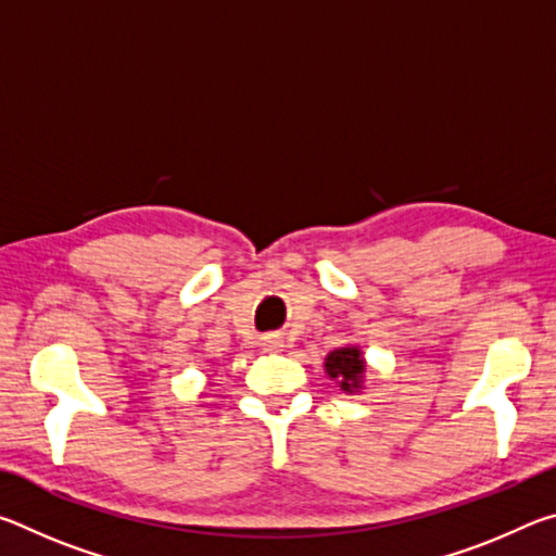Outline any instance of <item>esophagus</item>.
I'll list each match as a JSON object with an SVG mask.
<instances>
[{"label":"esophagus","instance_id":"esophagus-1","mask_svg":"<svg viewBox=\"0 0 556 556\" xmlns=\"http://www.w3.org/2000/svg\"><path fill=\"white\" fill-rule=\"evenodd\" d=\"M260 345H262V351L277 353V351H281V348H285V338H281L279 333H265L260 338Z\"/></svg>","mask_w":556,"mask_h":556}]
</instances>
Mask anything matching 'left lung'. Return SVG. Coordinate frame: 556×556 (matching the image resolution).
I'll return each mask as SVG.
<instances>
[{"mask_svg": "<svg viewBox=\"0 0 556 556\" xmlns=\"http://www.w3.org/2000/svg\"><path fill=\"white\" fill-rule=\"evenodd\" d=\"M326 372L341 382V388L345 392L357 390L361 388V378L365 372L361 351H357V348H338V351L328 353Z\"/></svg>", "mask_w": 556, "mask_h": 556, "instance_id": "1", "label": "left lung"}]
</instances>
